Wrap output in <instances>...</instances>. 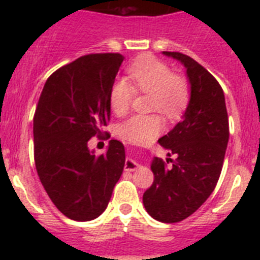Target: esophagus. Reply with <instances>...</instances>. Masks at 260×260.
Wrapping results in <instances>:
<instances>
[{
	"mask_svg": "<svg viewBox=\"0 0 260 260\" xmlns=\"http://www.w3.org/2000/svg\"><path fill=\"white\" fill-rule=\"evenodd\" d=\"M138 167H139V164L138 162H135L134 160H132L130 157L126 158V161H125V171L127 172H134L135 169H138Z\"/></svg>",
	"mask_w": 260,
	"mask_h": 260,
	"instance_id": "obj_1",
	"label": "esophagus"
}]
</instances>
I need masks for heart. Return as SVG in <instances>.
Masks as SVG:
<instances>
[{"instance_id":"heart-1","label":"heart","mask_w":260,"mask_h":260,"mask_svg":"<svg viewBox=\"0 0 260 260\" xmlns=\"http://www.w3.org/2000/svg\"><path fill=\"white\" fill-rule=\"evenodd\" d=\"M127 71L132 83L121 78L110 88L109 103L113 113H125L137 89L151 96V110H158L169 118L180 116L189 100V86L183 78L172 74L165 63L151 56L135 61ZM164 128V119L158 114H135L119 123L118 134L128 142L144 144L153 141Z\"/></svg>"}]
</instances>
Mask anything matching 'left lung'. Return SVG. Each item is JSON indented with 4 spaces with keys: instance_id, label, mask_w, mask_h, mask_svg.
I'll use <instances>...</instances> for the list:
<instances>
[{
    "instance_id": "8db88e82",
    "label": "left lung",
    "mask_w": 260,
    "mask_h": 260,
    "mask_svg": "<svg viewBox=\"0 0 260 260\" xmlns=\"http://www.w3.org/2000/svg\"><path fill=\"white\" fill-rule=\"evenodd\" d=\"M181 62L190 84V98L181 122L158 139L160 146L177 155L168 168L153 157V183L143 194L151 217L178 222L189 217L210 198L219 181L229 141V123L222 88L217 80L191 57L162 52ZM172 161V158H171Z\"/></svg>"
}]
</instances>
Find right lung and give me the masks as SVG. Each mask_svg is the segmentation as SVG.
<instances>
[{
    "mask_svg": "<svg viewBox=\"0 0 260 260\" xmlns=\"http://www.w3.org/2000/svg\"><path fill=\"white\" fill-rule=\"evenodd\" d=\"M123 58L88 54L54 71L34 117L35 165L50 201L66 217L89 221L108 207L125 167V147L109 142L95 155L88 141L110 119L109 93Z\"/></svg>",
    "mask_w": 260,
    "mask_h": 260,
    "instance_id": "right-lung-1",
    "label": "right lung"
}]
</instances>
